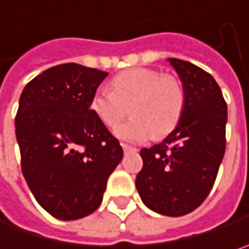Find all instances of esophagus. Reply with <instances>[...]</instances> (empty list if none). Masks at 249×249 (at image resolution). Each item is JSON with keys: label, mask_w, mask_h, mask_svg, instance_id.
I'll list each match as a JSON object with an SVG mask.
<instances>
[{"label": "esophagus", "mask_w": 249, "mask_h": 249, "mask_svg": "<svg viewBox=\"0 0 249 249\" xmlns=\"http://www.w3.org/2000/svg\"><path fill=\"white\" fill-rule=\"evenodd\" d=\"M123 149H124L125 154H128V152H137V148L129 147V145H126V144H123Z\"/></svg>", "instance_id": "esophagus-1"}]
</instances>
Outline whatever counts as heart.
<instances>
[{
    "mask_svg": "<svg viewBox=\"0 0 249 249\" xmlns=\"http://www.w3.org/2000/svg\"><path fill=\"white\" fill-rule=\"evenodd\" d=\"M181 84L151 68H131L111 81V91L98 89L89 102L92 114L107 126H115L131 107L134 117L114 129L117 138L129 142L164 137L177 126L184 109Z\"/></svg>",
    "mask_w": 249,
    "mask_h": 249,
    "instance_id": "heart-1",
    "label": "heart"
}]
</instances>
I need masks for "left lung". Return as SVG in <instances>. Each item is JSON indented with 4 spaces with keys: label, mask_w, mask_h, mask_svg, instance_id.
Listing matches in <instances>:
<instances>
[{
    "label": "left lung",
    "mask_w": 249,
    "mask_h": 249,
    "mask_svg": "<svg viewBox=\"0 0 249 249\" xmlns=\"http://www.w3.org/2000/svg\"><path fill=\"white\" fill-rule=\"evenodd\" d=\"M182 82L184 109L160 144L142 148L135 187L154 213L181 216L208 196L225 154L227 104L216 81L188 61L168 58Z\"/></svg>",
    "instance_id": "8db88e82"
}]
</instances>
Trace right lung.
Wrapping results in <instances>:
<instances>
[{
	"label": "right lung",
	"mask_w": 249,
	"mask_h": 249,
	"mask_svg": "<svg viewBox=\"0 0 249 249\" xmlns=\"http://www.w3.org/2000/svg\"><path fill=\"white\" fill-rule=\"evenodd\" d=\"M108 72L79 64L45 70L25 85L15 117L22 175L38 204L62 221L101 205L123 148L89 102Z\"/></svg>",
	"instance_id": "1"
}]
</instances>
